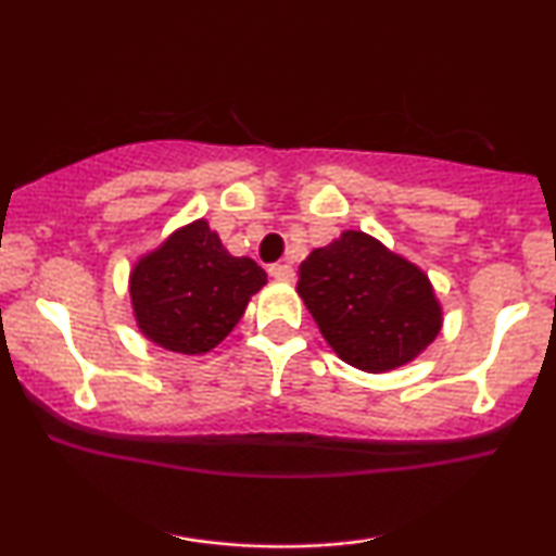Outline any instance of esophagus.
<instances>
[{
  "instance_id": "obj_1",
  "label": "esophagus",
  "mask_w": 556,
  "mask_h": 556,
  "mask_svg": "<svg viewBox=\"0 0 556 556\" xmlns=\"http://www.w3.org/2000/svg\"><path fill=\"white\" fill-rule=\"evenodd\" d=\"M268 273H270V276L276 278V280H283V283H293V278H295V270H293L291 263H276V265H270Z\"/></svg>"
}]
</instances>
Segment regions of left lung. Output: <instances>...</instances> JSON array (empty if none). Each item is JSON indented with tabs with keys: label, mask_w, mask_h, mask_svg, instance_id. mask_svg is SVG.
Returning <instances> with one entry per match:
<instances>
[{
	"label": "left lung",
	"mask_w": 556,
	"mask_h": 556,
	"mask_svg": "<svg viewBox=\"0 0 556 556\" xmlns=\"http://www.w3.org/2000/svg\"><path fill=\"white\" fill-rule=\"evenodd\" d=\"M295 291L339 359L369 375L415 362L443 329L428 273L362 230L311 250Z\"/></svg>",
	"instance_id": "1"
}]
</instances>
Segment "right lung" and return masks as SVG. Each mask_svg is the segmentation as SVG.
<instances>
[{"mask_svg":"<svg viewBox=\"0 0 556 556\" xmlns=\"http://www.w3.org/2000/svg\"><path fill=\"white\" fill-rule=\"evenodd\" d=\"M268 283L253 257H235L207 219L181 225L134 263L128 293L139 331L166 352L202 356L225 341Z\"/></svg>","mask_w":556,"mask_h":556,"instance_id":"1","label":"right lung"}]
</instances>
